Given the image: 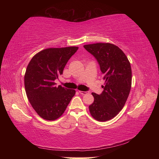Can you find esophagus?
Returning <instances> with one entry per match:
<instances>
[{
  "mask_svg": "<svg viewBox=\"0 0 159 159\" xmlns=\"http://www.w3.org/2000/svg\"><path fill=\"white\" fill-rule=\"evenodd\" d=\"M79 93L82 95H85V94H87L89 92H83V91H79Z\"/></svg>",
  "mask_w": 159,
  "mask_h": 159,
  "instance_id": "obj_1",
  "label": "esophagus"
}]
</instances>
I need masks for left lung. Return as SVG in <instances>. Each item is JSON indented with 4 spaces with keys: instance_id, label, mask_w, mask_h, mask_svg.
<instances>
[{
    "instance_id": "1",
    "label": "left lung",
    "mask_w": 159,
    "mask_h": 159,
    "mask_svg": "<svg viewBox=\"0 0 159 159\" xmlns=\"http://www.w3.org/2000/svg\"><path fill=\"white\" fill-rule=\"evenodd\" d=\"M83 47L97 60L105 80L102 93H92L94 101L89 106L90 113L98 121L110 120L122 109L129 95L130 63L122 50L112 43H96Z\"/></svg>"
}]
</instances>
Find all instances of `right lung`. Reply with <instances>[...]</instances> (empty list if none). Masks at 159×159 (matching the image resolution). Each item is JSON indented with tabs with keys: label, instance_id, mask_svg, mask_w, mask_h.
I'll return each mask as SVG.
<instances>
[{
	"label": "right lung",
	"instance_id": "add662e5",
	"mask_svg": "<svg viewBox=\"0 0 159 159\" xmlns=\"http://www.w3.org/2000/svg\"><path fill=\"white\" fill-rule=\"evenodd\" d=\"M78 49L76 46L44 49L33 57L26 67V96L43 119L52 121L61 116L75 95L74 89L57 87L55 80L63 74L66 63Z\"/></svg>",
	"mask_w": 159,
	"mask_h": 159
}]
</instances>
